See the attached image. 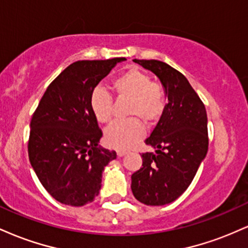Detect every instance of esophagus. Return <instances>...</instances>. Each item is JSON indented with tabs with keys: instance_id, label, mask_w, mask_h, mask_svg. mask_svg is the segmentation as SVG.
<instances>
[{
	"instance_id": "obj_1",
	"label": "esophagus",
	"mask_w": 248,
	"mask_h": 248,
	"mask_svg": "<svg viewBox=\"0 0 248 248\" xmlns=\"http://www.w3.org/2000/svg\"><path fill=\"white\" fill-rule=\"evenodd\" d=\"M127 154L126 150H118L116 152V155H118V157H122V156H124Z\"/></svg>"
}]
</instances>
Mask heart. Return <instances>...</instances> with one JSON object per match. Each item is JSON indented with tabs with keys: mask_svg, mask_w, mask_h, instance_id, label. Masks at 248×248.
<instances>
[{
	"mask_svg": "<svg viewBox=\"0 0 248 248\" xmlns=\"http://www.w3.org/2000/svg\"><path fill=\"white\" fill-rule=\"evenodd\" d=\"M116 99H129L126 115L130 119L110 124L105 132V142L115 149H128L143 135V122L153 126L163 115L167 93L160 82L152 81L143 71L129 67L112 82ZM90 107L100 124H108L113 116V98L106 90L96 87L90 96Z\"/></svg>",
	"mask_w": 248,
	"mask_h": 248,
	"instance_id": "heart-1",
	"label": "heart"
}]
</instances>
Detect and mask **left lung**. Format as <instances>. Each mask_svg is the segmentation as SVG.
<instances>
[{
    "label": "left lung",
    "instance_id": "obj_1",
    "mask_svg": "<svg viewBox=\"0 0 248 248\" xmlns=\"http://www.w3.org/2000/svg\"><path fill=\"white\" fill-rule=\"evenodd\" d=\"M158 77L168 104L146 144L155 153H143L142 168L132 175L134 197L146 205H166L191 184L209 147L207 116L203 101L187 79L166 62L134 59Z\"/></svg>",
    "mask_w": 248,
    "mask_h": 248
}]
</instances>
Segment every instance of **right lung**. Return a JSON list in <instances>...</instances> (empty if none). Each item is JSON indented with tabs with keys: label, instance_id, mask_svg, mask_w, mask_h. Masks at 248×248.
Segmentation results:
<instances>
[{
	"label": "right lung",
	"instance_id": "obj_1",
	"mask_svg": "<svg viewBox=\"0 0 248 248\" xmlns=\"http://www.w3.org/2000/svg\"><path fill=\"white\" fill-rule=\"evenodd\" d=\"M124 61L121 57L73 62L49 85L33 113L29 160L42 186L59 203L82 206L94 201L105 167L116 158L114 150L98 146L102 132L90 96Z\"/></svg>",
	"mask_w": 248,
	"mask_h": 248
}]
</instances>
